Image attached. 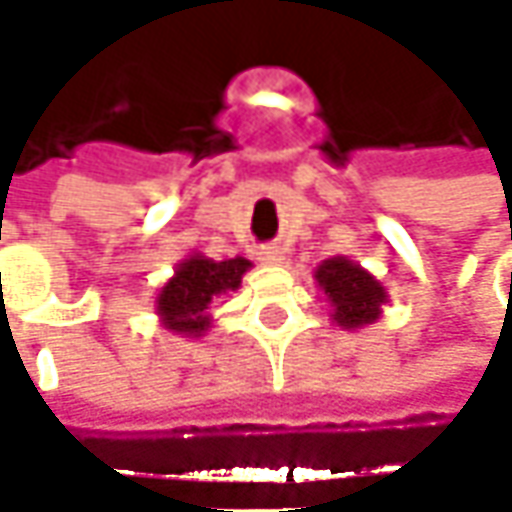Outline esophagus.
I'll return each instance as SVG.
<instances>
[{
	"label": "esophagus",
	"instance_id": "34e87169",
	"mask_svg": "<svg viewBox=\"0 0 512 512\" xmlns=\"http://www.w3.org/2000/svg\"><path fill=\"white\" fill-rule=\"evenodd\" d=\"M284 260L281 255V249L278 246H266V249H260V263H266V266H278Z\"/></svg>",
	"mask_w": 512,
	"mask_h": 512
}]
</instances>
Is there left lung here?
I'll return each mask as SVG.
<instances>
[{
    "mask_svg": "<svg viewBox=\"0 0 512 512\" xmlns=\"http://www.w3.org/2000/svg\"><path fill=\"white\" fill-rule=\"evenodd\" d=\"M313 278L331 304V319L346 331L372 325L387 304V290L381 287V281L349 257L322 260Z\"/></svg>",
    "mask_w": 512,
    "mask_h": 512,
    "instance_id": "left-lung-1",
    "label": "left lung"
}]
</instances>
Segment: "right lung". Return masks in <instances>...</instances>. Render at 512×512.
I'll return each instance as SVG.
<instances>
[{
    "label": "right lung",
    "instance_id": "1",
    "mask_svg": "<svg viewBox=\"0 0 512 512\" xmlns=\"http://www.w3.org/2000/svg\"><path fill=\"white\" fill-rule=\"evenodd\" d=\"M249 266L252 263L246 257L210 260L205 255H190L181 260L155 299L163 328L184 337H202L210 328L208 307L213 299L237 290Z\"/></svg>",
    "mask_w": 512,
    "mask_h": 512
}]
</instances>
